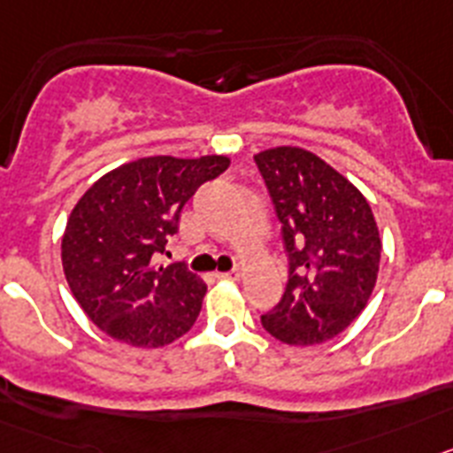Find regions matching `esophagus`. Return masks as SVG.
<instances>
[{
	"label": "esophagus",
	"instance_id": "1",
	"mask_svg": "<svg viewBox=\"0 0 453 453\" xmlns=\"http://www.w3.org/2000/svg\"><path fill=\"white\" fill-rule=\"evenodd\" d=\"M219 277H223V280H239V277H242V273H239V268H232V271H227V273H219Z\"/></svg>",
	"mask_w": 453,
	"mask_h": 453
}]
</instances>
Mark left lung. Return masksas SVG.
I'll return each mask as SVG.
<instances>
[{
  "mask_svg": "<svg viewBox=\"0 0 453 453\" xmlns=\"http://www.w3.org/2000/svg\"><path fill=\"white\" fill-rule=\"evenodd\" d=\"M288 259L282 300L262 316L287 345H318L343 332L368 304L381 239L364 194L318 156L296 146L257 153Z\"/></svg>",
  "mask_w": 453,
  "mask_h": 453,
  "instance_id": "obj_1",
  "label": "left lung"
}]
</instances>
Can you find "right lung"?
<instances>
[{
	"label": "right lung",
	"mask_w": 453,
	"mask_h": 453,
	"mask_svg": "<svg viewBox=\"0 0 453 453\" xmlns=\"http://www.w3.org/2000/svg\"><path fill=\"white\" fill-rule=\"evenodd\" d=\"M223 156L142 157L95 182L63 236L67 284L101 332L135 348H162L196 323L207 287L182 264L160 266L196 189L227 169Z\"/></svg>",
	"instance_id": "obj_1"
}]
</instances>
